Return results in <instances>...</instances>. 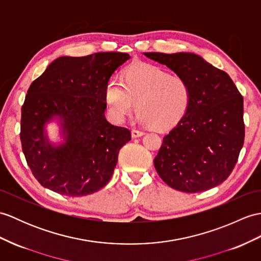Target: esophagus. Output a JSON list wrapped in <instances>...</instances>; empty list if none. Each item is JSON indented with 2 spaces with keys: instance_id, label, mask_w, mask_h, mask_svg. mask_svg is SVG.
<instances>
[{
  "instance_id": "34e87169",
  "label": "esophagus",
  "mask_w": 261,
  "mask_h": 261,
  "mask_svg": "<svg viewBox=\"0 0 261 261\" xmlns=\"http://www.w3.org/2000/svg\"><path fill=\"white\" fill-rule=\"evenodd\" d=\"M131 133H132V137H133V138H138V137H141L144 132H143V131H141V130L133 129V130L131 131Z\"/></svg>"
}]
</instances>
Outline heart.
I'll use <instances>...</instances> for the list:
<instances>
[{"instance_id":"b5f03b06","label":"heart","mask_w":261,"mask_h":261,"mask_svg":"<svg viewBox=\"0 0 261 261\" xmlns=\"http://www.w3.org/2000/svg\"><path fill=\"white\" fill-rule=\"evenodd\" d=\"M106 102L116 122H123L137 107L141 123L167 130L186 117L192 92L189 82L182 76L171 75L159 66L135 64L126 69L122 82L116 79L108 82Z\"/></svg>"}]
</instances>
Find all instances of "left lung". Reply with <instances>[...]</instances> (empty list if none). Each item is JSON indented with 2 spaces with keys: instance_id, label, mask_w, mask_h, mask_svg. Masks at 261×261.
Instances as JSON below:
<instances>
[{
  "instance_id": "obj_1",
  "label": "left lung",
  "mask_w": 261,
  "mask_h": 261,
  "mask_svg": "<svg viewBox=\"0 0 261 261\" xmlns=\"http://www.w3.org/2000/svg\"><path fill=\"white\" fill-rule=\"evenodd\" d=\"M189 82L186 117L163 138L154 168L178 191L219 186L232 172L245 141L244 98L225 71L193 53H143Z\"/></svg>"
}]
</instances>
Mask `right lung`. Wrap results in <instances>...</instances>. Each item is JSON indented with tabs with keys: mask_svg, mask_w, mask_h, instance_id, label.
I'll use <instances>...</instances> for the list:
<instances>
[{
	"mask_svg": "<svg viewBox=\"0 0 261 261\" xmlns=\"http://www.w3.org/2000/svg\"><path fill=\"white\" fill-rule=\"evenodd\" d=\"M130 58L122 52L61 57L32 82L22 106L21 143L41 186L69 197L99 191L111 179L131 131L106 119L109 79ZM53 115L64 120L67 141L54 148L44 137Z\"/></svg>",
	"mask_w": 261,
	"mask_h": 261,
	"instance_id": "right-lung-1",
	"label": "right lung"
}]
</instances>
